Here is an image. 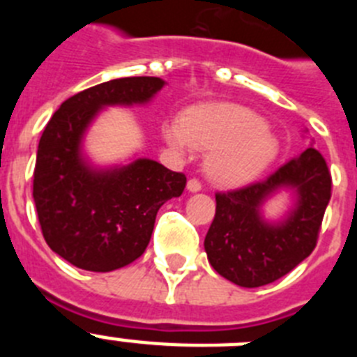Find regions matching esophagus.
<instances>
[{
    "label": "esophagus",
    "mask_w": 357,
    "mask_h": 357,
    "mask_svg": "<svg viewBox=\"0 0 357 357\" xmlns=\"http://www.w3.org/2000/svg\"><path fill=\"white\" fill-rule=\"evenodd\" d=\"M202 189V184L197 181V178H191V181H188V191L189 193H198Z\"/></svg>",
    "instance_id": "34e87169"
}]
</instances>
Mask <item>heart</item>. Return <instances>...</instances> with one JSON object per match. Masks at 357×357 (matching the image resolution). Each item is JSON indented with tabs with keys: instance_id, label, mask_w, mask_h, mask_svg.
Here are the masks:
<instances>
[{
	"instance_id": "obj_1",
	"label": "heart",
	"mask_w": 357,
	"mask_h": 357,
	"mask_svg": "<svg viewBox=\"0 0 357 357\" xmlns=\"http://www.w3.org/2000/svg\"><path fill=\"white\" fill-rule=\"evenodd\" d=\"M164 141L181 153L209 151L206 172L220 188H241L263 175L279 157L280 143L263 118L230 102L200 103L162 127Z\"/></svg>"
}]
</instances>
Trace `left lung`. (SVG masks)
I'll return each instance as SVG.
<instances>
[{
	"instance_id": "1",
	"label": "left lung",
	"mask_w": 357,
	"mask_h": 357,
	"mask_svg": "<svg viewBox=\"0 0 357 357\" xmlns=\"http://www.w3.org/2000/svg\"><path fill=\"white\" fill-rule=\"evenodd\" d=\"M280 192L290 195L289 209L266 218L264 206ZM329 200L331 173L311 141L266 181L216 195V214L204 241L211 266L241 288L280 279L313 252Z\"/></svg>"
}]
</instances>
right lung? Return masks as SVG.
I'll use <instances>...</instances> for the list:
<instances>
[{
    "instance_id": "add662e5",
    "label": "right lung",
    "mask_w": 357,
    "mask_h": 357,
    "mask_svg": "<svg viewBox=\"0 0 357 357\" xmlns=\"http://www.w3.org/2000/svg\"><path fill=\"white\" fill-rule=\"evenodd\" d=\"M166 82L128 77L66 100L43 132L33 172V202L55 254L87 272H112L143 255L157 211L185 188L182 173L137 153L96 164L85 150L93 123L109 107L148 105Z\"/></svg>"
}]
</instances>
